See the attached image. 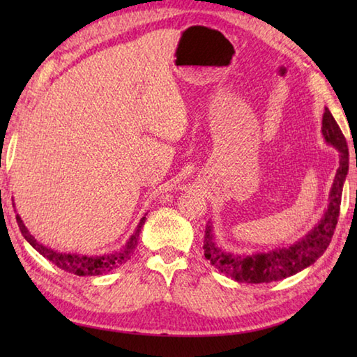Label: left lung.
<instances>
[{
  "instance_id": "obj_1",
  "label": "left lung",
  "mask_w": 357,
  "mask_h": 357,
  "mask_svg": "<svg viewBox=\"0 0 357 357\" xmlns=\"http://www.w3.org/2000/svg\"><path fill=\"white\" fill-rule=\"evenodd\" d=\"M321 132L326 143L338 151L340 160H338L334 183H332L329 192L328 209L324 211L319 222L305 236L293 244L268 252L250 253V255L249 253L227 252L220 245H217L213 234V223H209L204 231V258L209 259V263L217 271L239 283H269L301 273L302 269L315 263L328 249L331 239L334 236L338 214H340L342 190L348 174L349 154L345 137L328 108H324Z\"/></svg>"
}]
</instances>
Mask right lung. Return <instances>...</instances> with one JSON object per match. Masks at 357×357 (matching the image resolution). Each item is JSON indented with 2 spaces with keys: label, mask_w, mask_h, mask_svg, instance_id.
Masks as SVG:
<instances>
[{
  "label": "right lung",
  "mask_w": 357,
  "mask_h": 357,
  "mask_svg": "<svg viewBox=\"0 0 357 357\" xmlns=\"http://www.w3.org/2000/svg\"><path fill=\"white\" fill-rule=\"evenodd\" d=\"M15 219H17V223H19V228L23 234V238L33 245V249L38 250L42 257L48 259V261L58 266L59 269L75 275H104L107 273H110V271H113L114 268H118L119 264L128 261V259H130V257L134 255V250L138 244V236H140L144 220H146V214H144V217H142L140 222H138L135 231L128 239V243L121 247L118 252L104 253V255H93V257L78 255V253H61L58 250H53L50 247L40 244L39 241L29 233V229L25 227V223H23L22 217L19 214H17Z\"/></svg>",
  "instance_id": "add662e5"
}]
</instances>
